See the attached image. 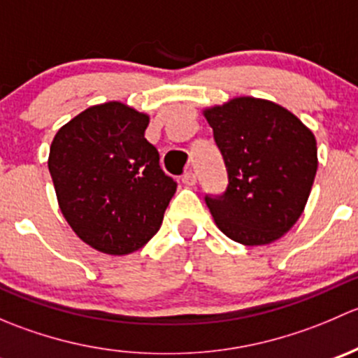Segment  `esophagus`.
Wrapping results in <instances>:
<instances>
[{"label":"esophagus","mask_w":358,"mask_h":358,"mask_svg":"<svg viewBox=\"0 0 358 358\" xmlns=\"http://www.w3.org/2000/svg\"><path fill=\"white\" fill-rule=\"evenodd\" d=\"M182 182H183V185H187V187H194L197 183V176L194 175L192 171H189V173H185V175L182 176Z\"/></svg>","instance_id":"esophagus-1"}]
</instances>
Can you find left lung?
Instances as JSON below:
<instances>
[{
	"label": "left lung",
	"instance_id": "8db88e82",
	"mask_svg": "<svg viewBox=\"0 0 358 358\" xmlns=\"http://www.w3.org/2000/svg\"><path fill=\"white\" fill-rule=\"evenodd\" d=\"M229 171L222 197H206L216 227L243 246H265L289 232L312 192L317 140L286 107L236 96L202 109Z\"/></svg>",
	"mask_w": 358,
	"mask_h": 358
}]
</instances>
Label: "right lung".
Wrapping results in <instances>:
<instances>
[{
  "instance_id": "right-lung-1",
  "label": "right lung",
  "mask_w": 358,
  "mask_h": 358,
  "mask_svg": "<svg viewBox=\"0 0 358 358\" xmlns=\"http://www.w3.org/2000/svg\"><path fill=\"white\" fill-rule=\"evenodd\" d=\"M150 115L122 102L92 106L50 145L48 169L64 218L90 248L124 256L161 229L176 183L147 142Z\"/></svg>"
}]
</instances>
